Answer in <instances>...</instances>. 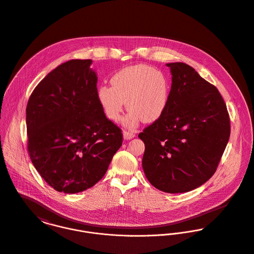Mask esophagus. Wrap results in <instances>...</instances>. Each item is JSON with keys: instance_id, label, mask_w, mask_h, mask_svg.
<instances>
[{"instance_id": "obj_1", "label": "esophagus", "mask_w": 254, "mask_h": 254, "mask_svg": "<svg viewBox=\"0 0 254 254\" xmlns=\"http://www.w3.org/2000/svg\"><path fill=\"white\" fill-rule=\"evenodd\" d=\"M123 134H124V138L127 139V140L131 139V138H133L135 136V133L133 131H130V130H125Z\"/></svg>"}]
</instances>
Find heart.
I'll return each instance as SVG.
<instances>
[{
  "label": "heart",
  "mask_w": 254,
  "mask_h": 254,
  "mask_svg": "<svg viewBox=\"0 0 254 254\" xmlns=\"http://www.w3.org/2000/svg\"><path fill=\"white\" fill-rule=\"evenodd\" d=\"M111 85H101L97 90L98 102L111 120L120 119L126 107L125 127L133 128L141 122L154 123L162 118L169 104L170 85L168 77L161 71L147 66L135 65L117 72Z\"/></svg>",
  "instance_id": "heart-1"
}]
</instances>
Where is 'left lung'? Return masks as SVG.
Returning a JSON list of instances; mask_svg holds the SVG:
<instances>
[{
  "label": "left lung",
  "mask_w": 254,
  "mask_h": 254,
  "mask_svg": "<svg viewBox=\"0 0 254 254\" xmlns=\"http://www.w3.org/2000/svg\"><path fill=\"white\" fill-rule=\"evenodd\" d=\"M171 72L169 104L161 119L138 134L145 144L142 167L149 182L166 193H184L216 171L230 137L224 99L216 86L182 62Z\"/></svg>",
  "instance_id": "1"
}]
</instances>
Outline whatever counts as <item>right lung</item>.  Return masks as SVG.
<instances>
[{"label": "right lung", "instance_id": "add662e5", "mask_svg": "<svg viewBox=\"0 0 254 254\" xmlns=\"http://www.w3.org/2000/svg\"><path fill=\"white\" fill-rule=\"evenodd\" d=\"M91 62L57 66L35 87L26 108L30 159L51 187L66 194L96 184L123 143L122 129L98 102Z\"/></svg>", "mask_w": 254, "mask_h": 254}]
</instances>
